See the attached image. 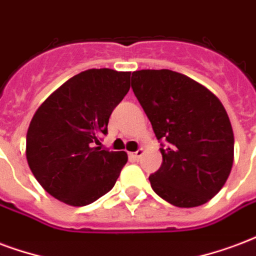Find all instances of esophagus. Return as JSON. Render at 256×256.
Returning a JSON list of instances; mask_svg holds the SVG:
<instances>
[{
    "label": "esophagus",
    "instance_id": "obj_1",
    "mask_svg": "<svg viewBox=\"0 0 256 256\" xmlns=\"http://www.w3.org/2000/svg\"><path fill=\"white\" fill-rule=\"evenodd\" d=\"M142 154H144V149L141 148V149H138L136 153H130L128 156H130V158H133V160H140V158L142 157Z\"/></svg>",
    "mask_w": 256,
    "mask_h": 256
}]
</instances>
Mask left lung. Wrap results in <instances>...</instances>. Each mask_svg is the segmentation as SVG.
<instances>
[{
  "label": "left lung",
  "instance_id": "8db88e82",
  "mask_svg": "<svg viewBox=\"0 0 256 256\" xmlns=\"http://www.w3.org/2000/svg\"><path fill=\"white\" fill-rule=\"evenodd\" d=\"M132 88L162 145V166L149 176L153 191L179 208L206 204L234 164L224 106L204 85L168 69L133 72Z\"/></svg>",
  "mask_w": 256,
  "mask_h": 256
}]
</instances>
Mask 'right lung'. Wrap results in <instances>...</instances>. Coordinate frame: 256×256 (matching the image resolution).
Wrapping results in <instances>:
<instances>
[{"mask_svg":"<svg viewBox=\"0 0 256 256\" xmlns=\"http://www.w3.org/2000/svg\"><path fill=\"white\" fill-rule=\"evenodd\" d=\"M130 72L88 69L50 94L27 133V162L40 186L72 206L90 205L107 194L126 152L100 145L108 119L130 90Z\"/></svg>","mask_w":256,"mask_h":256,"instance_id":"1","label":"right lung"}]
</instances>
